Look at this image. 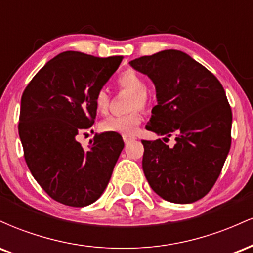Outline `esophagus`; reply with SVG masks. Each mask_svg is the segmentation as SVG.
Wrapping results in <instances>:
<instances>
[{
  "mask_svg": "<svg viewBox=\"0 0 253 253\" xmlns=\"http://www.w3.org/2000/svg\"><path fill=\"white\" fill-rule=\"evenodd\" d=\"M123 139L125 143H128L129 140H132V139H135L134 135H130V134H124L123 135Z\"/></svg>",
  "mask_w": 253,
  "mask_h": 253,
  "instance_id": "obj_1",
  "label": "esophagus"
}]
</instances>
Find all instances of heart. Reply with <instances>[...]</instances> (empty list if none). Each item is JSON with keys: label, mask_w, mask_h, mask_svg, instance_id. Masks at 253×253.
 <instances>
[{"label": "heart", "mask_w": 253, "mask_h": 253, "mask_svg": "<svg viewBox=\"0 0 253 253\" xmlns=\"http://www.w3.org/2000/svg\"><path fill=\"white\" fill-rule=\"evenodd\" d=\"M118 83L123 89L132 92V96H130L128 102V109H130V112L123 115H110L100 124V127L104 132L132 134L138 128L141 121L140 112H139L138 107L144 108L149 103L146 83L138 72L133 70H126L123 72L118 78ZM94 103L98 113L104 114L108 110L109 94L107 89L102 88L97 90L94 97Z\"/></svg>", "instance_id": "obj_1"}]
</instances>
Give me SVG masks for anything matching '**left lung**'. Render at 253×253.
Returning a JSON list of instances; mask_svg holds the SVG:
<instances>
[{
    "label": "left lung",
    "mask_w": 253,
    "mask_h": 253,
    "mask_svg": "<svg viewBox=\"0 0 253 253\" xmlns=\"http://www.w3.org/2000/svg\"><path fill=\"white\" fill-rule=\"evenodd\" d=\"M156 88L157 106L146 129L168 139L141 140L143 170L162 199L193 203L216 182L231 147L232 112L225 90L205 66L182 51L164 50L130 60Z\"/></svg>",
    "instance_id": "8db88e82"
}]
</instances>
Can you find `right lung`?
<instances>
[{
	"label": "right lung",
	"mask_w": 253,
	"mask_h": 253,
	"mask_svg": "<svg viewBox=\"0 0 253 253\" xmlns=\"http://www.w3.org/2000/svg\"><path fill=\"white\" fill-rule=\"evenodd\" d=\"M121 60L63 52L40 69L22 94L19 135L26 163L57 202L85 207L108 185L125 146L121 135L96 134L86 149L76 138L94 124L95 94Z\"/></svg>",
	"instance_id": "add662e5"
}]
</instances>
